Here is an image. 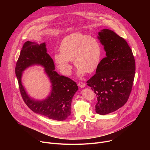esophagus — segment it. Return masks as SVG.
Here are the masks:
<instances>
[{
	"instance_id": "1",
	"label": "esophagus",
	"mask_w": 150,
	"mask_h": 150,
	"mask_svg": "<svg viewBox=\"0 0 150 150\" xmlns=\"http://www.w3.org/2000/svg\"><path fill=\"white\" fill-rule=\"evenodd\" d=\"M78 85L79 86V87H81V88H84V87H85V83H83V82H79L78 83Z\"/></svg>"
}]
</instances>
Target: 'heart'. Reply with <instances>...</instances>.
<instances>
[{"label": "heart", "mask_w": 150, "mask_h": 150, "mask_svg": "<svg viewBox=\"0 0 150 150\" xmlns=\"http://www.w3.org/2000/svg\"><path fill=\"white\" fill-rule=\"evenodd\" d=\"M60 52L54 55L55 62L61 72L65 75L71 73L70 61H74L79 68V76L93 72L100 62L102 48L95 37L76 32L65 37L60 45Z\"/></svg>", "instance_id": "heart-1"}]
</instances>
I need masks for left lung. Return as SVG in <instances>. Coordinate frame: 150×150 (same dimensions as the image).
Listing matches in <instances>:
<instances>
[{"label":"left lung","instance_id":"8db88e82","mask_svg":"<svg viewBox=\"0 0 150 150\" xmlns=\"http://www.w3.org/2000/svg\"><path fill=\"white\" fill-rule=\"evenodd\" d=\"M106 57L99 64L95 75L87 81L97 96L96 112L105 115L113 112L127 102L135 76L136 63L127 41L109 29L99 33Z\"/></svg>","mask_w":150,"mask_h":150}]
</instances>
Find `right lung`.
Listing matches in <instances>:
<instances>
[{
	"mask_svg": "<svg viewBox=\"0 0 150 150\" xmlns=\"http://www.w3.org/2000/svg\"><path fill=\"white\" fill-rule=\"evenodd\" d=\"M38 64L43 66L52 83V91L47 99L35 101L29 98L21 82L22 72L29 66ZM53 59L47 53L45 44L25 42L16 62L15 72L21 97L26 105L34 113L48 119L62 121L71 113V105L73 96L78 91L76 83L71 79L59 75L54 71Z\"/></svg>",
	"mask_w": 150,
	"mask_h": 150,
	"instance_id": "right-lung-1",
	"label": "right lung"
}]
</instances>
